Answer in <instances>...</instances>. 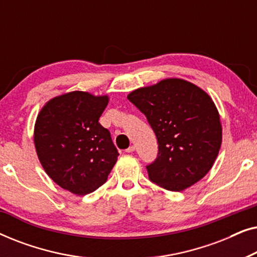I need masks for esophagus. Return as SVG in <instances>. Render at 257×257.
<instances>
[{"label":"esophagus","mask_w":257,"mask_h":257,"mask_svg":"<svg viewBox=\"0 0 257 257\" xmlns=\"http://www.w3.org/2000/svg\"><path fill=\"white\" fill-rule=\"evenodd\" d=\"M135 150H136V146H135V145H131V146L128 147V149H126V150H125V152H127V153H132L133 151H135Z\"/></svg>","instance_id":"34e87169"}]
</instances>
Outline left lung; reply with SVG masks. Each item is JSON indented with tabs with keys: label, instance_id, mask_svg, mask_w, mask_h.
<instances>
[{
	"label": "left lung",
	"instance_id": "1",
	"mask_svg": "<svg viewBox=\"0 0 257 257\" xmlns=\"http://www.w3.org/2000/svg\"><path fill=\"white\" fill-rule=\"evenodd\" d=\"M127 99L156 133L158 156L149 178L168 191L191 187L212 168L222 142L217 108L199 86L179 78L132 91Z\"/></svg>",
	"mask_w": 257,
	"mask_h": 257
}]
</instances>
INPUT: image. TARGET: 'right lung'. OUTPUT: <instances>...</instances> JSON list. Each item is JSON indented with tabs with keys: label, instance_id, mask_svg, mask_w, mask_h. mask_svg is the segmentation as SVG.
<instances>
[{
	"label": "right lung",
	"instance_id": "1",
	"mask_svg": "<svg viewBox=\"0 0 257 257\" xmlns=\"http://www.w3.org/2000/svg\"><path fill=\"white\" fill-rule=\"evenodd\" d=\"M107 103V96L72 91L52 98L37 115L38 159L49 177L73 194L96 191L117 163L110 131L98 121Z\"/></svg>",
	"mask_w": 257,
	"mask_h": 257
}]
</instances>
